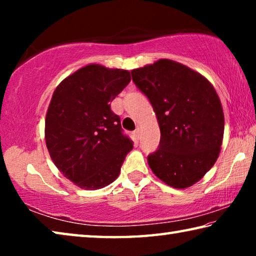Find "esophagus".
Wrapping results in <instances>:
<instances>
[{
  "mask_svg": "<svg viewBox=\"0 0 256 256\" xmlns=\"http://www.w3.org/2000/svg\"><path fill=\"white\" fill-rule=\"evenodd\" d=\"M134 136H136V138H140V128H136V131H134Z\"/></svg>",
  "mask_w": 256,
  "mask_h": 256,
  "instance_id": "34e87169",
  "label": "esophagus"
}]
</instances>
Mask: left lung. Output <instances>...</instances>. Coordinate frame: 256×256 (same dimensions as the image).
Masks as SVG:
<instances>
[{
  "instance_id": "1",
  "label": "left lung",
  "mask_w": 256,
  "mask_h": 256,
  "mask_svg": "<svg viewBox=\"0 0 256 256\" xmlns=\"http://www.w3.org/2000/svg\"><path fill=\"white\" fill-rule=\"evenodd\" d=\"M131 73L149 98L160 128L159 148L148 156L149 167L172 188H190L219 157L224 116L218 94L206 78L172 60Z\"/></svg>"
}]
</instances>
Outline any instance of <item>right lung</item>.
<instances>
[{
	"label": "right lung",
	"instance_id": "right-lung-1",
	"mask_svg": "<svg viewBox=\"0 0 256 256\" xmlns=\"http://www.w3.org/2000/svg\"><path fill=\"white\" fill-rule=\"evenodd\" d=\"M131 81L128 70L88 64L56 86L45 120V141L58 170L80 188L118 178L133 141L110 102Z\"/></svg>",
	"mask_w": 256,
	"mask_h": 256
}]
</instances>
